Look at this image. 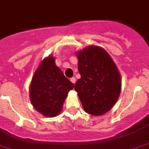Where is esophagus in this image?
<instances>
[{"instance_id":"esophagus-1","label":"esophagus","mask_w":149,"mask_h":149,"mask_svg":"<svg viewBox=\"0 0 149 149\" xmlns=\"http://www.w3.org/2000/svg\"><path fill=\"white\" fill-rule=\"evenodd\" d=\"M70 81L72 82V84H75V83H76V79L74 78V77H72V78L70 79Z\"/></svg>"}]
</instances>
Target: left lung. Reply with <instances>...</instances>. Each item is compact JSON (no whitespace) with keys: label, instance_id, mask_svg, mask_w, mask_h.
<instances>
[{"label":"left lung","instance_id":"8db88e82","mask_svg":"<svg viewBox=\"0 0 149 149\" xmlns=\"http://www.w3.org/2000/svg\"><path fill=\"white\" fill-rule=\"evenodd\" d=\"M75 54L81 77L74 90L86 112L103 115L112 109L120 95L122 80L119 69L100 46L91 45Z\"/></svg>","mask_w":149,"mask_h":149}]
</instances>
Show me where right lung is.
<instances>
[{
    "label": "right lung",
    "instance_id": "obj_1",
    "mask_svg": "<svg viewBox=\"0 0 149 149\" xmlns=\"http://www.w3.org/2000/svg\"><path fill=\"white\" fill-rule=\"evenodd\" d=\"M74 84L56 65L52 55L45 58L35 70L29 85L31 103L45 117H54L61 112L63 103Z\"/></svg>",
    "mask_w": 149,
    "mask_h": 149
}]
</instances>
